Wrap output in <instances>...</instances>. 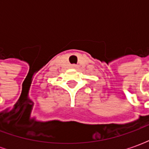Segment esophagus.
Wrapping results in <instances>:
<instances>
[{
    "label": "esophagus",
    "mask_w": 149,
    "mask_h": 149,
    "mask_svg": "<svg viewBox=\"0 0 149 149\" xmlns=\"http://www.w3.org/2000/svg\"><path fill=\"white\" fill-rule=\"evenodd\" d=\"M71 67L72 68H77V65H72Z\"/></svg>",
    "instance_id": "1"
}]
</instances>
